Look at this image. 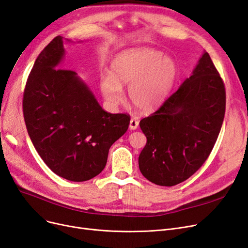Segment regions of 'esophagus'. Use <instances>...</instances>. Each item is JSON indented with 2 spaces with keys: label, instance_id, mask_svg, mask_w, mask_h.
I'll use <instances>...</instances> for the list:
<instances>
[{
  "label": "esophagus",
  "instance_id": "1",
  "mask_svg": "<svg viewBox=\"0 0 248 248\" xmlns=\"http://www.w3.org/2000/svg\"><path fill=\"white\" fill-rule=\"evenodd\" d=\"M138 126H139V121L137 118H135V117H133L131 121H130V129L132 130V131H134V130H137L138 129Z\"/></svg>",
  "mask_w": 248,
  "mask_h": 248
}]
</instances>
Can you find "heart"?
<instances>
[{
	"label": "heart",
	"mask_w": 248,
	"mask_h": 248,
	"mask_svg": "<svg viewBox=\"0 0 248 248\" xmlns=\"http://www.w3.org/2000/svg\"><path fill=\"white\" fill-rule=\"evenodd\" d=\"M178 78V65L171 57L149 48L126 50L111 63V76L100 80V90L110 105L123 101L122 88L129 86L131 103L141 111L162 104Z\"/></svg>",
	"instance_id": "heart-1"
}]
</instances>
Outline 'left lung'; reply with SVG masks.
Listing matches in <instances>:
<instances>
[{
	"label": "left lung",
	"mask_w": 248,
	"mask_h": 248,
	"mask_svg": "<svg viewBox=\"0 0 248 248\" xmlns=\"http://www.w3.org/2000/svg\"><path fill=\"white\" fill-rule=\"evenodd\" d=\"M226 110L224 81L204 52L192 76L140 122L147 143L139 155L142 175L159 186L186 181L205 162Z\"/></svg>",
	"instance_id": "left-lung-1"
}]
</instances>
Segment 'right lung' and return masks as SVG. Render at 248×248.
<instances>
[{"label": "right lung", "mask_w": 248, "mask_h": 248, "mask_svg": "<svg viewBox=\"0 0 248 248\" xmlns=\"http://www.w3.org/2000/svg\"><path fill=\"white\" fill-rule=\"evenodd\" d=\"M63 56L58 35L40 53L27 78L23 116L49 169L68 181L84 182L104 170L109 148L127 131L131 117L103 110L76 71L58 68Z\"/></svg>", "instance_id": "add662e5"}]
</instances>
